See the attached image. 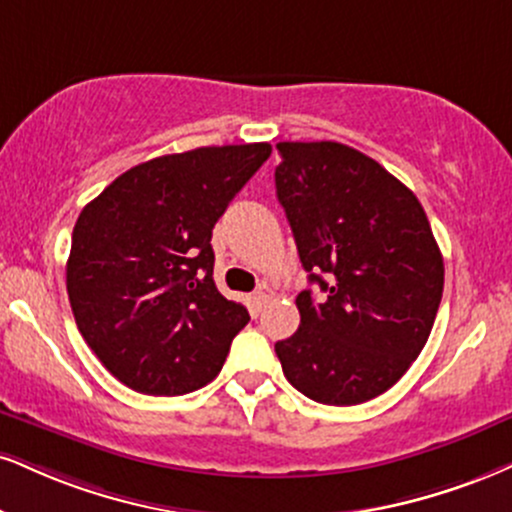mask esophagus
<instances>
[{
  "mask_svg": "<svg viewBox=\"0 0 512 512\" xmlns=\"http://www.w3.org/2000/svg\"><path fill=\"white\" fill-rule=\"evenodd\" d=\"M272 298H274V288L267 286V283H262V286L255 291V295H252V300H255L257 307H262L267 300H272Z\"/></svg>",
  "mask_w": 512,
  "mask_h": 512,
  "instance_id": "34e87169",
  "label": "esophagus"
}]
</instances>
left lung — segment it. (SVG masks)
Returning <instances> with one entry per match:
<instances>
[{"mask_svg":"<svg viewBox=\"0 0 512 512\" xmlns=\"http://www.w3.org/2000/svg\"><path fill=\"white\" fill-rule=\"evenodd\" d=\"M276 197L300 262L298 331L276 343L283 374L324 405L381 396L422 353L439 312L443 257L410 188L353 147L279 143Z\"/></svg>","mask_w":512,"mask_h":512,"instance_id":"8db88e82","label":"left lung"}]
</instances>
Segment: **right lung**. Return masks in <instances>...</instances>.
Here are the masks:
<instances>
[{
    "mask_svg": "<svg viewBox=\"0 0 512 512\" xmlns=\"http://www.w3.org/2000/svg\"><path fill=\"white\" fill-rule=\"evenodd\" d=\"M269 155V143L164 155L83 207L66 291L85 343L128 389L183 396L221 372L250 315L214 286L209 240Z\"/></svg>",
    "mask_w": 512,
    "mask_h": 512,
    "instance_id": "add662e5",
    "label": "right lung"
}]
</instances>
